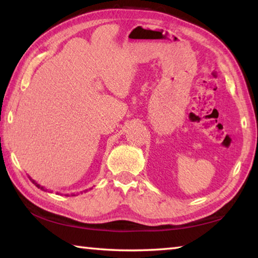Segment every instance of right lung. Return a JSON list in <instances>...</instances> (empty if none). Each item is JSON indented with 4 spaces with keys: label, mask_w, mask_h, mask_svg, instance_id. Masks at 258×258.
<instances>
[{
    "label": "right lung",
    "mask_w": 258,
    "mask_h": 258,
    "mask_svg": "<svg viewBox=\"0 0 258 258\" xmlns=\"http://www.w3.org/2000/svg\"><path fill=\"white\" fill-rule=\"evenodd\" d=\"M28 177H29V180H30V181H32V182L34 183V184H35V185H36V186L38 187V189H41V190H43V191H47V192H50L49 190H47V189H46V187H45V186H43V185H41V184H38V183H37L36 181H35V180H33V178H32V177H30V176H28ZM91 189H92V187H91ZM85 191H87V190H85ZM56 194H59V192H56ZM77 195H78V194H72L71 196H77ZM66 196H69V195H66Z\"/></svg>",
    "instance_id": "1"
}]
</instances>
